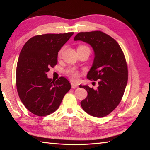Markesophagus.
<instances>
[{"label": "esophagus", "mask_w": 150, "mask_h": 150, "mask_svg": "<svg viewBox=\"0 0 150 150\" xmlns=\"http://www.w3.org/2000/svg\"><path fill=\"white\" fill-rule=\"evenodd\" d=\"M78 87V85L77 84H75V83H71V88H73V89H74V88H77Z\"/></svg>", "instance_id": "34e87169"}]
</instances>
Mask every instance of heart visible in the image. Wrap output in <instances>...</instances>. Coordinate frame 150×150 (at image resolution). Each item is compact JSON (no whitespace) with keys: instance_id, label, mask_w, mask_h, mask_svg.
Segmentation results:
<instances>
[{"instance_id":"b5f03b06","label":"heart","mask_w":150,"mask_h":150,"mask_svg":"<svg viewBox=\"0 0 150 150\" xmlns=\"http://www.w3.org/2000/svg\"><path fill=\"white\" fill-rule=\"evenodd\" d=\"M79 47H80V48H82V47H83V48H88V47L86 46H81ZM62 50H63V49L60 50V51L59 52V55H60V54L62 53ZM66 75L68 76V77H69L72 79V80H73L74 81H77L79 80V75H80V73H79V72L76 69H75V68L68 69L66 71Z\"/></svg>"}]
</instances>
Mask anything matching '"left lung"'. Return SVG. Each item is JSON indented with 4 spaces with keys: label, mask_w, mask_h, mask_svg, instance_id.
I'll use <instances>...</instances> for the list:
<instances>
[{
    "label": "left lung",
    "mask_w": 150,
    "mask_h": 150,
    "mask_svg": "<svg viewBox=\"0 0 150 150\" xmlns=\"http://www.w3.org/2000/svg\"><path fill=\"white\" fill-rule=\"evenodd\" d=\"M74 40L83 41L93 47L95 58L87 78L98 81V84L97 90L79 86L88 92L81 106L91 116H106L120 103L128 82V66L122 50L115 40L100 31L80 32Z\"/></svg>",
    "instance_id": "obj_1"
}]
</instances>
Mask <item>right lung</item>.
I'll list each match as a JSON object with an SVG mask.
<instances>
[{
    "mask_svg": "<svg viewBox=\"0 0 150 150\" xmlns=\"http://www.w3.org/2000/svg\"><path fill=\"white\" fill-rule=\"evenodd\" d=\"M73 35H39L31 37L22 47L16 70V86L22 103L34 115L44 117L53 113L71 89L65 77L55 82L46 73L57 64L58 52Z\"/></svg>",
    "mask_w": 150,
    "mask_h": 150,
    "instance_id": "obj_1",
    "label": "right lung"
}]
</instances>
